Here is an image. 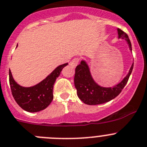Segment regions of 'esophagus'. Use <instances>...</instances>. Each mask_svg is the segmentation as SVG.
<instances>
[{"label":"esophagus","instance_id":"34e87169","mask_svg":"<svg viewBox=\"0 0 147 147\" xmlns=\"http://www.w3.org/2000/svg\"><path fill=\"white\" fill-rule=\"evenodd\" d=\"M78 63H79V59H78V58H74V59L72 60V61L70 62L69 65H71V67H73V68H75V67L77 65Z\"/></svg>","mask_w":147,"mask_h":147}]
</instances>
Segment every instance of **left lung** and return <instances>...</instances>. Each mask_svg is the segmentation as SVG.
<instances>
[{
	"label": "left lung",
	"instance_id": "obj_1",
	"mask_svg": "<svg viewBox=\"0 0 147 147\" xmlns=\"http://www.w3.org/2000/svg\"><path fill=\"white\" fill-rule=\"evenodd\" d=\"M117 31L118 39L125 40L128 43L129 50L132 52L131 43L126 33L118 28ZM133 68L134 63L130 68L128 74L121 82L113 87H105L99 85L94 81L91 74L89 65L85 60H82L75 70L74 85L77 91L78 97L84 103L89 105H100L113 100L121 93L127 84Z\"/></svg>",
	"mask_w": 147,
	"mask_h": 147
}]
</instances>
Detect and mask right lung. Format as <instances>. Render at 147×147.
<instances>
[{
    "mask_svg": "<svg viewBox=\"0 0 147 147\" xmlns=\"http://www.w3.org/2000/svg\"><path fill=\"white\" fill-rule=\"evenodd\" d=\"M67 65L68 63L58 65L42 82L29 87H24L16 83L9 71V83L15 101L23 110L30 113H36L45 109L53 99L54 83L63 68Z\"/></svg>",
    "mask_w": 147,
    "mask_h": 147,
    "instance_id": "add662e5",
    "label": "right lung"
}]
</instances>
